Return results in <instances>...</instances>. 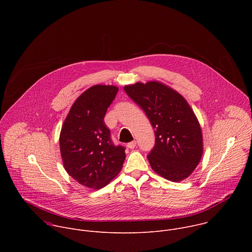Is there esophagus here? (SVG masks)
I'll use <instances>...</instances> for the list:
<instances>
[{
	"instance_id": "obj_1",
	"label": "esophagus",
	"mask_w": 252,
	"mask_h": 252,
	"mask_svg": "<svg viewBox=\"0 0 252 252\" xmlns=\"http://www.w3.org/2000/svg\"><path fill=\"white\" fill-rule=\"evenodd\" d=\"M135 147H136V141H135V140H132V141H130V142L127 143V148L130 149V150L134 149Z\"/></svg>"
}]
</instances>
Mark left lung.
<instances>
[{"instance_id": "left-lung-1", "label": "left lung", "mask_w": 252, "mask_h": 252, "mask_svg": "<svg viewBox=\"0 0 252 252\" xmlns=\"http://www.w3.org/2000/svg\"><path fill=\"white\" fill-rule=\"evenodd\" d=\"M124 90L155 128V147L148 156L153 169L174 183L189 176L203 149L200 126L187 100L158 82L136 83Z\"/></svg>"}]
</instances>
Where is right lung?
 <instances>
[{"instance_id": "right-lung-1", "label": "right lung", "mask_w": 252, "mask_h": 252, "mask_svg": "<svg viewBox=\"0 0 252 252\" xmlns=\"http://www.w3.org/2000/svg\"><path fill=\"white\" fill-rule=\"evenodd\" d=\"M119 89L94 86L82 94L63 125L60 149L66 172L81 185L99 189L123 167L126 148L116 146L103 119Z\"/></svg>"}]
</instances>
